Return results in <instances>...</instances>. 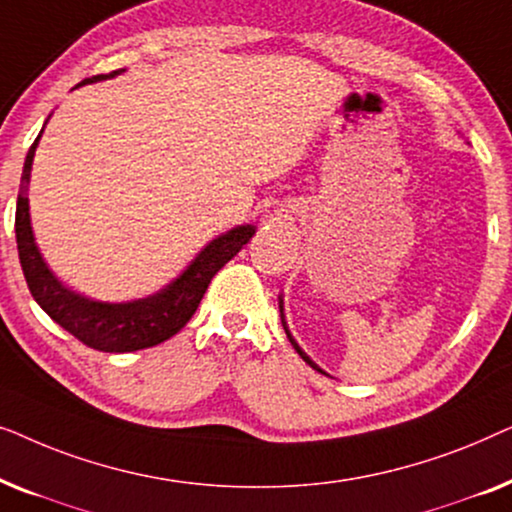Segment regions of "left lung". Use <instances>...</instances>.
<instances>
[{
  "mask_svg": "<svg viewBox=\"0 0 512 512\" xmlns=\"http://www.w3.org/2000/svg\"><path fill=\"white\" fill-rule=\"evenodd\" d=\"M279 317H282V326H284V331H286V338H289V342H291V345H293V349H296V352H298V356H300V359H303L305 363H307V366H312L314 370H319V373H324V370H321L319 366H317V363H314L312 359H310V356H307L305 352H303V349H300V345H298V342L296 340H293V335H291V331H289V326H286V319H284V300H282V296H279ZM326 375V373H324Z\"/></svg>",
  "mask_w": 512,
  "mask_h": 512,
  "instance_id": "8db88e82",
  "label": "left lung"
}]
</instances>
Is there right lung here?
<instances>
[{
    "instance_id": "obj_1",
    "label": "right lung",
    "mask_w": 512,
    "mask_h": 512,
    "mask_svg": "<svg viewBox=\"0 0 512 512\" xmlns=\"http://www.w3.org/2000/svg\"><path fill=\"white\" fill-rule=\"evenodd\" d=\"M123 72L125 69H116L111 74L90 76V79H83L79 86L114 79V76ZM41 132L34 139L30 151H27L16 205L18 256L34 300H37L41 310L55 324H60L76 340H81L83 345L100 349V352H137V349L160 345V342L172 338L174 333H179L188 324V319L198 310L200 300L205 296L207 286L216 272L254 237L256 226L244 223V226H235L228 233L214 237L186 265V270L177 279H172L165 289L153 293V296L125 300V303H107V300H93L81 296V293L72 291L53 275L48 263L44 261V256H41L37 242H34L27 191H30L32 160L41 139Z\"/></svg>"
}]
</instances>
